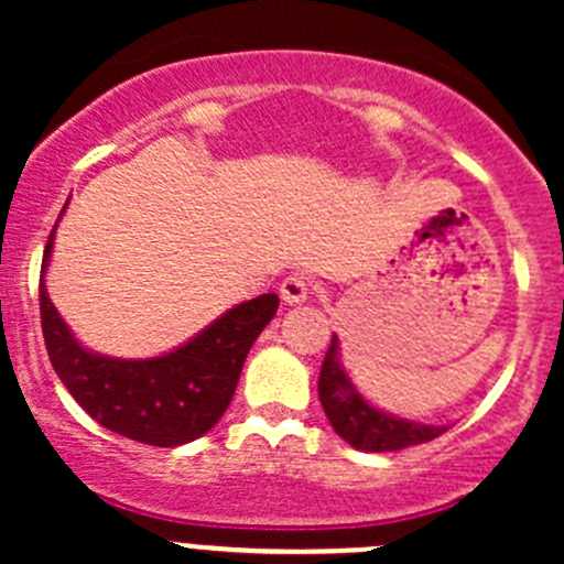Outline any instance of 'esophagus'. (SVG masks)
<instances>
[{"instance_id":"34e87169","label":"esophagus","mask_w":564,"mask_h":564,"mask_svg":"<svg viewBox=\"0 0 564 564\" xmlns=\"http://www.w3.org/2000/svg\"><path fill=\"white\" fill-rule=\"evenodd\" d=\"M311 294V281L303 275H289L286 281L281 283V300L289 305L305 303Z\"/></svg>"}]
</instances>
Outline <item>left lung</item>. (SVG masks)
Wrapping results in <instances>:
<instances>
[{"instance_id": "left-lung-1", "label": "left lung", "mask_w": 564, "mask_h": 564, "mask_svg": "<svg viewBox=\"0 0 564 564\" xmlns=\"http://www.w3.org/2000/svg\"><path fill=\"white\" fill-rule=\"evenodd\" d=\"M318 401H322L324 414H327L335 434L366 453L403 451V447L436 440L447 431V425L414 423V420L395 417V414H388L368 403L340 366L335 335L322 362V373H318Z\"/></svg>"}]
</instances>
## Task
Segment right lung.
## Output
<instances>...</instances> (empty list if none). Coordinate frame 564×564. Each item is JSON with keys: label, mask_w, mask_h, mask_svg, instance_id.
Instances as JSON below:
<instances>
[{"label": "right lung", "mask_w": 564, "mask_h": 564, "mask_svg": "<svg viewBox=\"0 0 564 564\" xmlns=\"http://www.w3.org/2000/svg\"><path fill=\"white\" fill-rule=\"evenodd\" d=\"M54 235L56 226L43 253L40 318L51 366L67 392L104 429L144 445L176 447L207 434L229 409L250 346L275 316L278 294L235 305L161 357L119 360L98 355L78 344L45 292Z\"/></svg>", "instance_id": "add662e5"}]
</instances>
